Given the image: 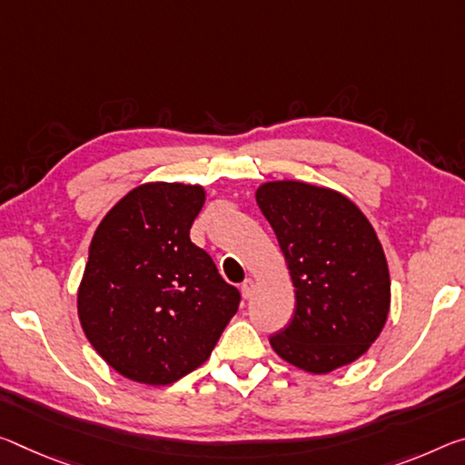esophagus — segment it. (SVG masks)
<instances>
[{
    "label": "esophagus",
    "mask_w": 465,
    "mask_h": 465,
    "mask_svg": "<svg viewBox=\"0 0 465 465\" xmlns=\"http://www.w3.org/2000/svg\"><path fill=\"white\" fill-rule=\"evenodd\" d=\"M254 287H256L254 279H250V277H248L246 282L240 285V290H242V296H244L246 300H248V298H252V293H254Z\"/></svg>",
    "instance_id": "34e87169"
}]
</instances>
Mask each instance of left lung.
<instances>
[{
  "label": "left lung",
  "mask_w": 465,
  "mask_h": 465,
  "mask_svg": "<svg viewBox=\"0 0 465 465\" xmlns=\"http://www.w3.org/2000/svg\"><path fill=\"white\" fill-rule=\"evenodd\" d=\"M256 204L277 235L296 311L271 335L279 358L327 374L364 356L385 327L391 279L377 232L337 190L298 180L264 182Z\"/></svg>",
  "instance_id": "1"
}]
</instances>
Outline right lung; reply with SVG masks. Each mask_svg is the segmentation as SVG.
<instances>
[{"label":"right lung","mask_w":465,"mask_h":465,"mask_svg":"<svg viewBox=\"0 0 465 465\" xmlns=\"http://www.w3.org/2000/svg\"><path fill=\"white\" fill-rule=\"evenodd\" d=\"M201 183L146 182L97 227L78 285V319L105 362L143 385H172L209 360L240 292L190 242Z\"/></svg>","instance_id":"add662e5"}]
</instances>
